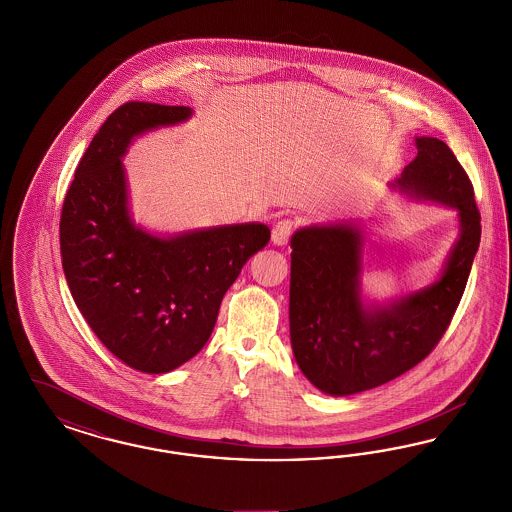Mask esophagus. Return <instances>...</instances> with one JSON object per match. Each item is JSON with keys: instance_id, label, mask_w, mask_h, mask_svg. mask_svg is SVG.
<instances>
[{"instance_id": "obj_1", "label": "esophagus", "mask_w": 512, "mask_h": 512, "mask_svg": "<svg viewBox=\"0 0 512 512\" xmlns=\"http://www.w3.org/2000/svg\"><path fill=\"white\" fill-rule=\"evenodd\" d=\"M293 228H295V224H293V220H290V219L278 220V222H276V224H274V228H272V244H274V245L288 244V240H290V236H292Z\"/></svg>"}]
</instances>
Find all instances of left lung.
Wrapping results in <instances>:
<instances>
[{
    "mask_svg": "<svg viewBox=\"0 0 512 512\" xmlns=\"http://www.w3.org/2000/svg\"><path fill=\"white\" fill-rule=\"evenodd\" d=\"M413 161L390 188L457 211L459 238L438 278L386 301L365 299V220L311 224L292 236L290 340L317 390L345 397L418 365L445 334L480 247V213L463 167L445 142L416 136Z\"/></svg>",
    "mask_w": 512,
    "mask_h": 512,
    "instance_id": "8db88e82",
    "label": "left lung"
}]
</instances>
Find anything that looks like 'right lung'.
I'll use <instances>...</instances> for the list:
<instances>
[{"instance_id":"right-lung-1","label":"right lung","mask_w":512,"mask_h":512,"mask_svg":"<svg viewBox=\"0 0 512 512\" xmlns=\"http://www.w3.org/2000/svg\"><path fill=\"white\" fill-rule=\"evenodd\" d=\"M190 107L130 101L80 159L59 222L74 303L124 365L165 374L209 340L220 301L270 240L263 222L155 234L130 215L122 157L140 136L192 119Z\"/></svg>"}]
</instances>
